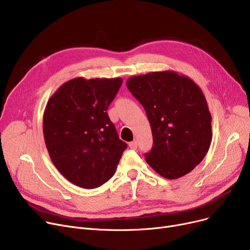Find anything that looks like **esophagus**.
Returning a JSON list of instances; mask_svg holds the SVG:
<instances>
[{"mask_svg":"<svg viewBox=\"0 0 250 250\" xmlns=\"http://www.w3.org/2000/svg\"><path fill=\"white\" fill-rule=\"evenodd\" d=\"M128 146H129L130 149L136 150V149L138 148V143H137V141H133V142H130V143L128 144Z\"/></svg>","mask_w":250,"mask_h":250,"instance_id":"1","label":"esophagus"}]
</instances>
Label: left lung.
Masks as SVG:
<instances>
[{
    "label": "left lung",
    "instance_id": "1",
    "mask_svg": "<svg viewBox=\"0 0 250 250\" xmlns=\"http://www.w3.org/2000/svg\"><path fill=\"white\" fill-rule=\"evenodd\" d=\"M126 87L143 105L151 125L153 148L147 163L161 176L176 179L205 158L212 142V115L202 89L174 71L127 79Z\"/></svg>",
    "mask_w": 250,
    "mask_h": 250
}]
</instances>
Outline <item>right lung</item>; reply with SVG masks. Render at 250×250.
I'll return each mask as SVG.
<instances>
[{
	"mask_svg": "<svg viewBox=\"0 0 250 250\" xmlns=\"http://www.w3.org/2000/svg\"><path fill=\"white\" fill-rule=\"evenodd\" d=\"M122 78H75L62 84L43 113V136L49 157L75 186L96 188L115 173L127 145L120 140L107 108Z\"/></svg>",
	"mask_w": 250,
	"mask_h": 250,
	"instance_id": "add662e5",
	"label": "right lung"
}]
</instances>
